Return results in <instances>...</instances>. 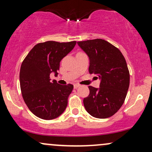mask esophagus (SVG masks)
Masks as SVG:
<instances>
[{
  "mask_svg": "<svg viewBox=\"0 0 152 152\" xmlns=\"http://www.w3.org/2000/svg\"><path fill=\"white\" fill-rule=\"evenodd\" d=\"M79 86L80 85L78 84V83H75V84L74 85V88H77L78 87H79Z\"/></svg>",
  "mask_w": 152,
  "mask_h": 152,
  "instance_id": "obj_1",
  "label": "esophagus"
}]
</instances>
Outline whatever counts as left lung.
Here are the masks:
<instances>
[{
  "mask_svg": "<svg viewBox=\"0 0 152 152\" xmlns=\"http://www.w3.org/2000/svg\"><path fill=\"white\" fill-rule=\"evenodd\" d=\"M77 43L89 57V73L101 79L99 88L88 86L89 95L83 99L85 109L94 117L109 118L117 112L126 99L130 81L126 60L118 48L105 40Z\"/></svg>",
  "mask_w": 152,
  "mask_h": 152,
  "instance_id": "left-lung-1",
  "label": "left lung"
}]
</instances>
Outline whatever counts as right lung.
Here are the masks:
<instances>
[{
  "mask_svg": "<svg viewBox=\"0 0 152 152\" xmlns=\"http://www.w3.org/2000/svg\"><path fill=\"white\" fill-rule=\"evenodd\" d=\"M76 41H46L36 44L23 61L20 70L22 96L29 110L38 118L51 120L65 111L72 84L50 82L52 72L58 75L60 62L74 48Z\"/></svg>",
  "mask_w": 152,
  "mask_h": 152,
  "instance_id": "1",
  "label": "right lung"
}]
</instances>
